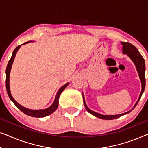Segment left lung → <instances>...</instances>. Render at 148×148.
Segmentation results:
<instances>
[{
	"instance_id": "1",
	"label": "left lung",
	"mask_w": 148,
	"mask_h": 148,
	"mask_svg": "<svg viewBox=\"0 0 148 148\" xmlns=\"http://www.w3.org/2000/svg\"><path fill=\"white\" fill-rule=\"evenodd\" d=\"M121 44L123 45V54H127V56H129V58L132 60V61L134 62L135 66H136L137 71L138 72L139 79H140L141 82V91L140 93V95H139L138 100L137 101V102L135 103L134 106L133 107V108L131 109V110L128 111V112L123 113V114H116V115H103L101 114H99L98 112H94L92 110H90V108H88V106H87L86 101H85V98L84 97V94H83V99H84V103L85 105V107H86V110H88V112H90V114H92L94 116L98 117V118L104 119V120H112V119H115L117 118H119V117L123 116V115H125L126 114H128L129 112H130V111L133 110V108H135V106H137V103L140 100L141 95L144 92L145 90V60L142 57V56L141 55V54L139 53L138 50L137 49V48L135 47L129 42H121Z\"/></svg>"
}]
</instances>
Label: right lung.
I'll use <instances>...</instances> for the list:
<instances>
[{
	"instance_id": "obj_1",
	"label": "right lung",
	"mask_w": 148,
	"mask_h": 148,
	"mask_svg": "<svg viewBox=\"0 0 148 148\" xmlns=\"http://www.w3.org/2000/svg\"><path fill=\"white\" fill-rule=\"evenodd\" d=\"M29 42H32V41H29L25 42V43L22 44L21 45H23L25 44H27ZM21 47V46H18L17 47H16L15 50H13V54H12V56L11 58V59L9 60V62H8L7 66V69H6V88H7V94L9 95V98L11 99V100L14 103V104L20 110L22 111L24 114L28 115V116H33V117H37V118H41V117H45L48 115L51 114L52 112H54V111L56 110L57 108L58 105V99H59V96L61 94V93L62 91H63L64 89L66 88V87L68 86L69 83H67L65 85H64L63 86H62L59 90H58L57 94L56 95L55 99H54L53 104H52L51 106L48 108H46V109H42V110H31V109L25 108L23 106H21V104H19V103L16 102L15 100V99L13 98L12 95L11 94V91H10V87H9V75H10V72H11V66L12 64H13L14 58L15 57L16 53H17L18 50L19 49V48Z\"/></svg>"
}]
</instances>
